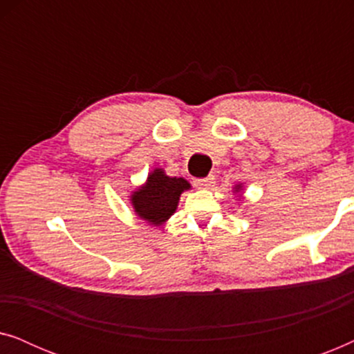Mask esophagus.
<instances>
[{"label":"esophagus","instance_id":"1","mask_svg":"<svg viewBox=\"0 0 354 354\" xmlns=\"http://www.w3.org/2000/svg\"><path fill=\"white\" fill-rule=\"evenodd\" d=\"M193 183H195L198 188H203V190H211V188L214 187L216 178H214V176H207L205 178H195Z\"/></svg>","mask_w":354,"mask_h":354}]
</instances>
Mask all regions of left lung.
Listing matches in <instances>:
<instances>
[{"label": "left lung", "instance_id": "left-lung-1", "mask_svg": "<svg viewBox=\"0 0 354 354\" xmlns=\"http://www.w3.org/2000/svg\"><path fill=\"white\" fill-rule=\"evenodd\" d=\"M234 193L239 196V200H241V193H243V183H236L234 187Z\"/></svg>", "mask_w": 354, "mask_h": 354}]
</instances>
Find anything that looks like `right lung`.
<instances>
[{"label":"right lung","instance_id":"1","mask_svg":"<svg viewBox=\"0 0 354 354\" xmlns=\"http://www.w3.org/2000/svg\"><path fill=\"white\" fill-rule=\"evenodd\" d=\"M183 177L167 176L162 167H154L147 180L129 195L135 216L151 227H162L177 211L183 192L190 190Z\"/></svg>","mask_w":354,"mask_h":354}]
</instances>
